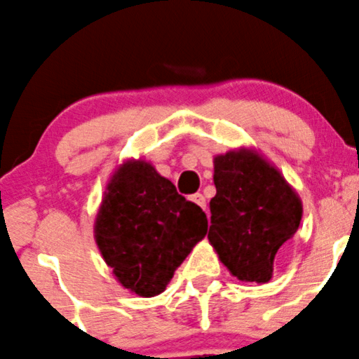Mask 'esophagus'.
<instances>
[{
  "mask_svg": "<svg viewBox=\"0 0 359 359\" xmlns=\"http://www.w3.org/2000/svg\"><path fill=\"white\" fill-rule=\"evenodd\" d=\"M191 199L196 203V205L199 206V208H203V210L206 208V199H205V196L199 194V192H198V194H192Z\"/></svg>",
  "mask_w": 359,
  "mask_h": 359,
  "instance_id": "1",
  "label": "esophagus"
}]
</instances>
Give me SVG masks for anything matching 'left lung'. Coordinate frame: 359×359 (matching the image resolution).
Segmentation results:
<instances>
[{"label":"left lung","instance_id":"1","mask_svg":"<svg viewBox=\"0 0 359 359\" xmlns=\"http://www.w3.org/2000/svg\"><path fill=\"white\" fill-rule=\"evenodd\" d=\"M217 194L208 239L233 277L265 284L282 244L299 229L303 205L277 168L251 149L215 156Z\"/></svg>","mask_w":359,"mask_h":359}]
</instances>
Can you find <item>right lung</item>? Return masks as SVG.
<instances>
[{
	"label": "right lung",
	"mask_w": 359,
	"mask_h": 359,
	"mask_svg": "<svg viewBox=\"0 0 359 359\" xmlns=\"http://www.w3.org/2000/svg\"><path fill=\"white\" fill-rule=\"evenodd\" d=\"M206 230L205 211L148 161L130 160L108 182L94 237L116 280L137 296L153 297L163 292Z\"/></svg>",
	"instance_id": "add662e5"
}]
</instances>
